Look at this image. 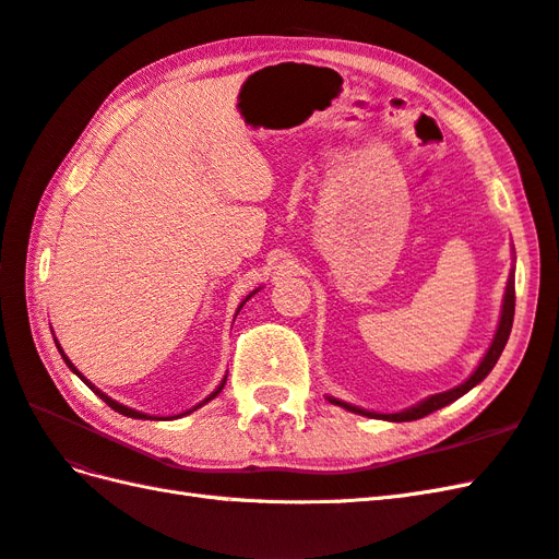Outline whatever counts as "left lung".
Wrapping results in <instances>:
<instances>
[{
  "label": "left lung",
  "instance_id": "obj_1",
  "mask_svg": "<svg viewBox=\"0 0 559 559\" xmlns=\"http://www.w3.org/2000/svg\"><path fill=\"white\" fill-rule=\"evenodd\" d=\"M512 320H514V265L510 270V277H508V287H506V296H502V306H500V320H498V326H496V334H493V342L491 346H488V350L484 353V358L479 360V365H476V370L465 379V382L448 389V391H441V393H433V396H427L425 401H419L411 407H405V411L401 413H372V411H365V407H358V405H350L346 401H338L334 396H326V401L344 407V411L348 413H356V415H362V417H372V419H386V421H413V419H419L425 417L433 411H441V407H445L448 403L457 401L460 396H465L467 391H472L476 384H481L484 379L488 377V372L493 370L502 348H506L508 338H510V332H512Z\"/></svg>",
  "mask_w": 559,
  "mask_h": 559
}]
</instances>
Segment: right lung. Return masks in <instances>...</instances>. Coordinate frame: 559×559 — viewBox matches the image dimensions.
<instances>
[{
    "instance_id": "right-lung-1",
    "label": "right lung",
    "mask_w": 559,
    "mask_h": 559,
    "mask_svg": "<svg viewBox=\"0 0 559 559\" xmlns=\"http://www.w3.org/2000/svg\"><path fill=\"white\" fill-rule=\"evenodd\" d=\"M255 292H258V289H255ZM255 292H251V294H249L247 298H243V301H241V304H239V308H237V312H239V310L243 308V304H247V301H249V298H251V296H253ZM53 342H57V338H53ZM57 348H59V353H61V358H63V362H66L68 367H71V372H75V374H78L80 379H83V382H85V384H87V386H90V389H92L94 393H97V396H99V399H102V401H104V403H106L108 407H114V411H116V413H120V415H126V417H132V419H177V417H182V415H189V413H194V411H197V407H201V405H206L209 401H213V399L217 396V393H221V391H223V386H225V379H227V377L223 379V382H221V386H217V389H215V391L211 393V396H209V399H203V401H201L199 405H194V407H189V411H185V413H180V415H173V417H154V415H146V413H140V411H134V407H128V405H122V403H118V401H114V399H108L104 391H99L97 386H94V384L90 382V379H85L83 374H80V372H78V367H75V365H73L71 360H68V356H66V353H63V348L59 346V342H57Z\"/></svg>"
}]
</instances>
